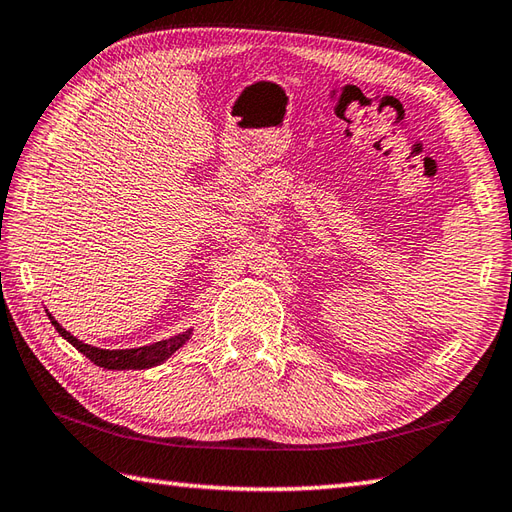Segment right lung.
I'll return each instance as SVG.
<instances>
[{
    "label": "right lung",
    "mask_w": 512,
    "mask_h": 512,
    "mask_svg": "<svg viewBox=\"0 0 512 512\" xmlns=\"http://www.w3.org/2000/svg\"><path fill=\"white\" fill-rule=\"evenodd\" d=\"M48 319H50V324L55 326L57 333L62 335L68 344H73L79 350V353H84L93 364L108 368V370H142V368L162 364L164 359L173 355L177 348H182L190 337V330H186V333H179L175 337L162 339V342H155V344H148V346L126 348V350H106V348H95V346H88L84 342H79V339L70 335L66 328L59 326L57 319L50 313H48Z\"/></svg>",
    "instance_id": "1"
}]
</instances>
